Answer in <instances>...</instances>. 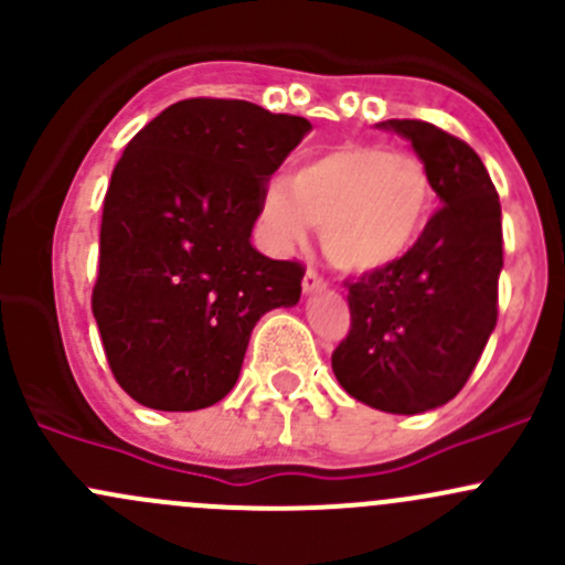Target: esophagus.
<instances>
[{
	"instance_id": "esophagus-1",
	"label": "esophagus",
	"mask_w": 565,
	"mask_h": 565,
	"mask_svg": "<svg viewBox=\"0 0 565 565\" xmlns=\"http://www.w3.org/2000/svg\"><path fill=\"white\" fill-rule=\"evenodd\" d=\"M324 289H328V284H324V278L319 276L317 270H306V276H303V292L306 295H317V292H324Z\"/></svg>"
}]
</instances>
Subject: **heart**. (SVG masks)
Wrapping results in <instances>:
<instances>
[{
    "label": "heart",
    "mask_w": 565,
    "mask_h": 565,
    "mask_svg": "<svg viewBox=\"0 0 565 565\" xmlns=\"http://www.w3.org/2000/svg\"><path fill=\"white\" fill-rule=\"evenodd\" d=\"M435 185L424 163L383 145H339L306 158L262 191V224L278 246L319 226L330 265L372 273L402 259L424 235Z\"/></svg>",
    "instance_id": "heart-1"
}]
</instances>
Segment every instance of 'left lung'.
I'll use <instances>...</instances> for the list:
<instances>
[{"label": "left lung", "instance_id": "8db88e82", "mask_svg": "<svg viewBox=\"0 0 565 565\" xmlns=\"http://www.w3.org/2000/svg\"><path fill=\"white\" fill-rule=\"evenodd\" d=\"M413 145L443 207L402 259L350 284L352 324L333 374L358 402L396 415L465 388L494 324L503 270L500 199L470 145L420 119H388Z\"/></svg>", "mask_w": 565, "mask_h": 565}]
</instances>
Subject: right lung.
Wrapping results in <instances>:
<instances>
[{"mask_svg": "<svg viewBox=\"0 0 565 565\" xmlns=\"http://www.w3.org/2000/svg\"><path fill=\"white\" fill-rule=\"evenodd\" d=\"M309 130L248 100L191 98L128 141L104 199L93 315L130 398L163 413L221 402L262 315L300 300L303 267L267 259L250 230Z\"/></svg>", "mask_w": 565, "mask_h": 565, "instance_id": "right-lung-1", "label": "right lung"}]
</instances>
